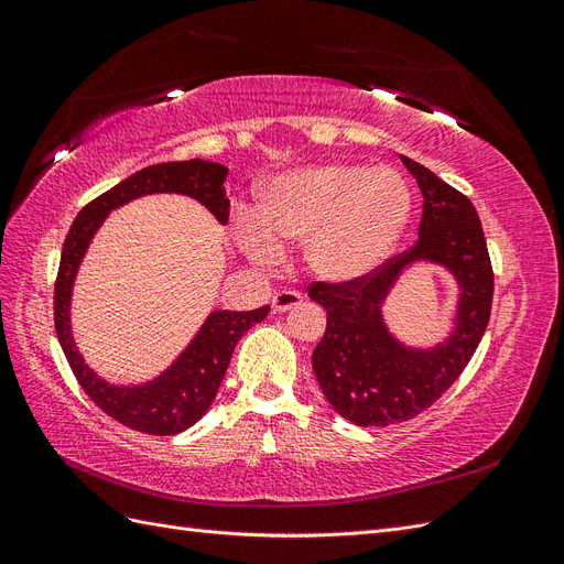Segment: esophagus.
Instances as JSON below:
<instances>
[{"instance_id":"esophagus-1","label":"esophagus","mask_w":564,"mask_h":564,"mask_svg":"<svg viewBox=\"0 0 564 564\" xmlns=\"http://www.w3.org/2000/svg\"><path fill=\"white\" fill-rule=\"evenodd\" d=\"M303 303V296L299 292H292V289H284V292H278L272 296V311L275 313H284V311H292L296 305Z\"/></svg>"}]
</instances>
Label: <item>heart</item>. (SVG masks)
Segmentation results:
<instances>
[{"label":"heart","instance_id":"heart-1","mask_svg":"<svg viewBox=\"0 0 564 564\" xmlns=\"http://www.w3.org/2000/svg\"><path fill=\"white\" fill-rule=\"evenodd\" d=\"M412 207V191L395 169L305 166L268 187L259 224H242V242L259 261H275L282 245H303V261L317 280L352 284L395 251Z\"/></svg>","mask_w":564,"mask_h":564}]
</instances>
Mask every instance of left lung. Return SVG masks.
Masks as SVG:
<instances>
[{
    "mask_svg": "<svg viewBox=\"0 0 564 564\" xmlns=\"http://www.w3.org/2000/svg\"><path fill=\"white\" fill-rule=\"evenodd\" d=\"M423 195L419 240L412 249L352 284H308L327 311V332L313 350L317 383L336 412L355 425H390L414 419L460 377L491 315L494 270L473 202L431 169L402 155ZM419 258L455 272L462 301L455 334L433 351L398 345L380 319V303L404 264Z\"/></svg>",
    "mask_w": 564,
    "mask_h": 564,
    "instance_id": "left-lung-1",
    "label": "left lung"
}]
</instances>
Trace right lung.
Masks as SVG:
<instances>
[{
    "label": "right lung",
    "instance_id": "1",
    "mask_svg": "<svg viewBox=\"0 0 564 564\" xmlns=\"http://www.w3.org/2000/svg\"><path fill=\"white\" fill-rule=\"evenodd\" d=\"M228 169L207 162V160H187V162H166L141 169L127 181L117 183L108 193L98 195L84 207L73 220L70 230L63 242L61 265L54 284V324L61 340V348L67 357L77 383L91 398L96 406L127 425L131 431L145 435H176L197 423L212 406L218 386L226 377L232 350L237 340L259 324L268 315V305L247 313H212L204 327L195 336L187 350L178 357V362L164 371L158 381L135 388L108 386L104 379L84 365L79 352L75 350L70 334V292L77 265L89 247L100 220L119 204L133 197L150 193H181L199 199L220 224H228L230 202L226 199L224 181Z\"/></svg>",
    "mask_w": 564,
    "mask_h": 564
}]
</instances>
